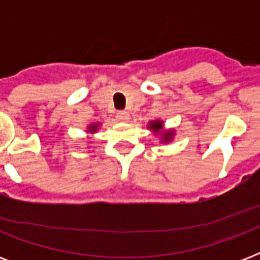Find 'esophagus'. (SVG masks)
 <instances>
[{
	"mask_svg": "<svg viewBox=\"0 0 260 260\" xmlns=\"http://www.w3.org/2000/svg\"><path fill=\"white\" fill-rule=\"evenodd\" d=\"M116 117H117L118 121L125 122V121H128V120H129V114L126 113V112H124V110H121V112H118Z\"/></svg>",
	"mask_w": 260,
	"mask_h": 260,
	"instance_id": "34e87169",
	"label": "esophagus"
}]
</instances>
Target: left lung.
Returning <instances> with one entry per match:
<instances>
[{
  "label": "left lung",
  "mask_w": 260,
  "mask_h": 260,
  "mask_svg": "<svg viewBox=\"0 0 260 260\" xmlns=\"http://www.w3.org/2000/svg\"><path fill=\"white\" fill-rule=\"evenodd\" d=\"M147 128L155 135V138L159 139V142L162 143V144L163 143H165V144L171 143L174 140V138H175V129H173V128L166 129V128H165V122H163L162 120H152V121H148Z\"/></svg>",
  "instance_id": "obj_1"
}]
</instances>
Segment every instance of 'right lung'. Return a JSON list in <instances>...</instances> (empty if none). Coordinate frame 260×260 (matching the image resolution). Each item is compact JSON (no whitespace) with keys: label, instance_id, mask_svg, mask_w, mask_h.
Listing matches in <instances>:
<instances>
[{"label":"right lung","instance_id":"add662e5","mask_svg":"<svg viewBox=\"0 0 260 260\" xmlns=\"http://www.w3.org/2000/svg\"><path fill=\"white\" fill-rule=\"evenodd\" d=\"M100 126H101V122H91V124H89V125H87L86 134L94 135L98 129H100Z\"/></svg>","mask_w":260,"mask_h":260}]
</instances>
